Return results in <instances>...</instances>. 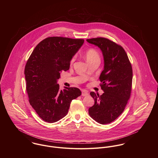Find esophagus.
<instances>
[{
	"instance_id": "esophagus-1",
	"label": "esophagus",
	"mask_w": 158,
	"mask_h": 158,
	"mask_svg": "<svg viewBox=\"0 0 158 158\" xmlns=\"http://www.w3.org/2000/svg\"><path fill=\"white\" fill-rule=\"evenodd\" d=\"M89 95V93L86 91V90H82V93H81V95L83 96H88Z\"/></svg>"
}]
</instances>
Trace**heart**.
<instances>
[{"mask_svg":"<svg viewBox=\"0 0 158 158\" xmlns=\"http://www.w3.org/2000/svg\"><path fill=\"white\" fill-rule=\"evenodd\" d=\"M85 57L88 63L95 60L100 59V56L98 52L94 48H89L85 52Z\"/></svg>","mask_w":158,"mask_h":158,"instance_id":"heart-1","label":"heart"}]
</instances>
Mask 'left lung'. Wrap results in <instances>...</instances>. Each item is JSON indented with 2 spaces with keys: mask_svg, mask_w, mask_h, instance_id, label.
I'll return each mask as SVG.
<instances>
[{
  "mask_svg": "<svg viewBox=\"0 0 158 158\" xmlns=\"http://www.w3.org/2000/svg\"><path fill=\"white\" fill-rule=\"evenodd\" d=\"M86 41L100 49L104 60L103 70L100 76L104 93L99 95L94 92H90L95 103L89 108V114L98 123L108 124L123 113L130 98L132 67L125 50L120 45L104 38Z\"/></svg>",
  "mask_w": 158,
  "mask_h": 158,
  "instance_id": "left-lung-1",
  "label": "left lung"
}]
</instances>
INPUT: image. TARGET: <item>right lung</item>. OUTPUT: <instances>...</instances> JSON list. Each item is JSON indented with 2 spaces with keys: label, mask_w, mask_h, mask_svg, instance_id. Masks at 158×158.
Here are the masks:
<instances>
[{
  "label": "right lung",
  "mask_w": 158,
  "mask_h": 158,
  "mask_svg": "<svg viewBox=\"0 0 158 158\" xmlns=\"http://www.w3.org/2000/svg\"><path fill=\"white\" fill-rule=\"evenodd\" d=\"M84 40L49 37L36 46L25 68L29 102L44 121L56 122L67 115L72 100L80 96L77 88L60 89L57 83L62 71L84 43Z\"/></svg>",
  "instance_id": "obj_1"
}]
</instances>
